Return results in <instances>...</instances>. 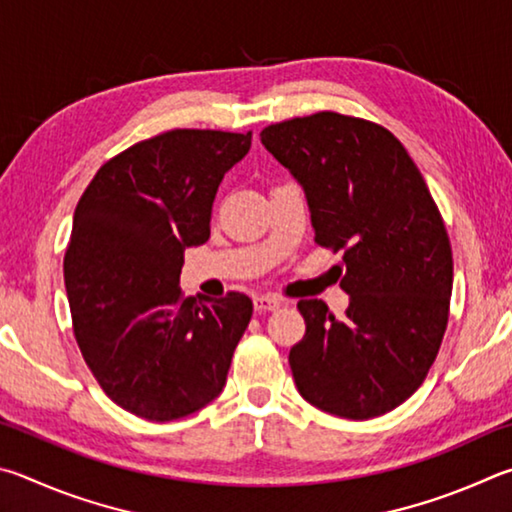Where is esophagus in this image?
<instances>
[{
	"mask_svg": "<svg viewBox=\"0 0 512 512\" xmlns=\"http://www.w3.org/2000/svg\"><path fill=\"white\" fill-rule=\"evenodd\" d=\"M281 301L276 297H270V294H258L254 297V310L256 312H270V310H279Z\"/></svg>",
	"mask_w": 512,
	"mask_h": 512,
	"instance_id": "obj_1",
	"label": "esophagus"
}]
</instances>
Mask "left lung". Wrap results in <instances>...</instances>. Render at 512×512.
Segmentation results:
<instances>
[{"mask_svg":"<svg viewBox=\"0 0 512 512\" xmlns=\"http://www.w3.org/2000/svg\"><path fill=\"white\" fill-rule=\"evenodd\" d=\"M261 141L303 188L315 240L344 251L351 294L335 319L299 301L306 335L290 351L310 405L369 420L402 405L441 348L452 297V247L423 175L382 125L337 112L267 125Z\"/></svg>","mask_w":512,"mask_h":512,"instance_id":"8db88e82","label":"left lung"}]
</instances>
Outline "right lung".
Returning <instances> with one entry per match:
<instances>
[{
    "instance_id": "obj_1",
    "label": "right lung",
    "mask_w": 512,
    "mask_h": 512,
    "mask_svg": "<svg viewBox=\"0 0 512 512\" xmlns=\"http://www.w3.org/2000/svg\"><path fill=\"white\" fill-rule=\"evenodd\" d=\"M251 132L170 130L107 161L76 206L65 254L74 335L94 378L130 414L168 423L209 405L254 312L238 292L184 297L188 247Z\"/></svg>"
}]
</instances>
